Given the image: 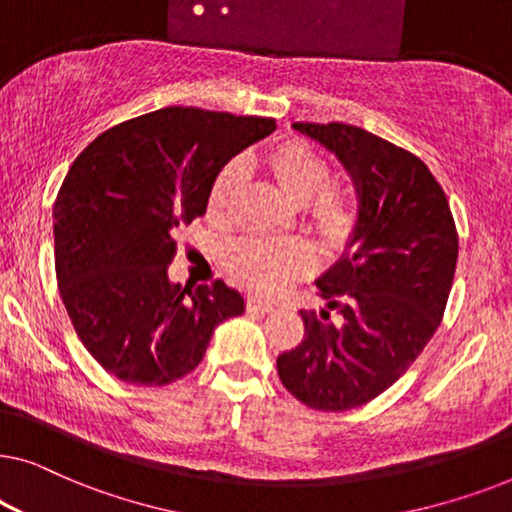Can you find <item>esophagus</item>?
I'll return each mask as SVG.
<instances>
[{"instance_id": "1", "label": "esophagus", "mask_w": 512, "mask_h": 512, "mask_svg": "<svg viewBox=\"0 0 512 512\" xmlns=\"http://www.w3.org/2000/svg\"><path fill=\"white\" fill-rule=\"evenodd\" d=\"M272 307H275V303H272V300H265V298H258V296L247 298V310H249V312L265 314V312H270Z\"/></svg>"}]
</instances>
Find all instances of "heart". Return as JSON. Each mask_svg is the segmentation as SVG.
Returning <instances> with one entry per match:
<instances>
[{
  "label": "heart",
  "instance_id": "obj_1",
  "mask_svg": "<svg viewBox=\"0 0 512 512\" xmlns=\"http://www.w3.org/2000/svg\"><path fill=\"white\" fill-rule=\"evenodd\" d=\"M272 179L291 198L300 200L305 221L321 244L338 249L354 233L356 202L347 186L331 181L333 167L324 153L298 137L272 144L263 158ZM244 177L242 160H228L216 172L207 193V219L226 228L233 221L235 198ZM228 268L235 279L256 291H277L310 270L312 249L298 237L289 240H265L244 237L228 249Z\"/></svg>",
  "mask_w": 512,
  "mask_h": 512
}]
</instances>
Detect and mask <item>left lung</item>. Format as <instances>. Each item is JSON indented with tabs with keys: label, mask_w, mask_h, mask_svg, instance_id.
Returning a JSON list of instances; mask_svg holds the SVG:
<instances>
[{
	"label": "left lung",
	"mask_w": 512,
	"mask_h": 512,
	"mask_svg": "<svg viewBox=\"0 0 512 512\" xmlns=\"http://www.w3.org/2000/svg\"><path fill=\"white\" fill-rule=\"evenodd\" d=\"M293 128L342 160L359 219L345 256L317 279L328 310L300 312L305 335L277 356V373L307 408L342 412L387 391L433 338L459 237L445 191L415 153L347 123Z\"/></svg>",
	"instance_id": "obj_1"
}]
</instances>
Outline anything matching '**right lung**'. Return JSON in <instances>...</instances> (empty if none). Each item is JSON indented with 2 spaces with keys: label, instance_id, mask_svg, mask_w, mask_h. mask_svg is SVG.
Instances as JSON below:
<instances>
[{
  "label": "right lung",
  "instance_id": "add662e5",
  "mask_svg": "<svg viewBox=\"0 0 512 512\" xmlns=\"http://www.w3.org/2000/svg\"><path fill=\"white\" fill-rule=\"evenodd\" d=\"M275 118L165 107L104 130L53 207L55 275L74 331L118 380L163 387L198 368L214 328L244 312L223 279L172 284L179 228L205 214L216 172Z\"/></svg>",
  "mask_w": 512,
  "mask_h": 512
}]
</instances>
